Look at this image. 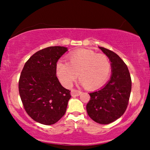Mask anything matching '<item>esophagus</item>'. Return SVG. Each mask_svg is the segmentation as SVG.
I'll use <instances>...</instances> for the list:
<instances>
[{"instance_id":"obj_1","label":"esophagus","mask_w":150,"mask_h":150,"mask_svg":"<svg viewBox=\"0 0 150 150\" xmlns=\"http://www.w3.org/2000/svg\"><path fill=\"white\" fill-rule=\"evenodd\" d=\"M81 93H82V92L80 90H78V89H73L71 90V95L73 96V97H77V96L80 95Z\"/></svg>"}]
</instances>
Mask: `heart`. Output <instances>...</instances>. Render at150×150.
<instances>
[{
	"label": "heart",
	"mask_w": 150,
	"mask_h": 150,
	"mask_svg": "<svg viewBox=\"0 0 150 150\" xmlns=\"http://www.w3.org/2000/svg\"><path fill=\"white\" fill-rule=\"evenodd\" d=\"M68 63L58 61L56 64L57 76L65 87H70L79 77L81 82L89 89H96L103 85L111 73L109 59L104 54L81 49L70 53Z\"/></svg>",
	"instance_id": "b5f03b06"
}]
</instances>
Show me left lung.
<instances>
[{"mask_svg": "<svg viewBox=\"0 0 150 150\" xmlns=\"http://www.w3.org/2000/svg\"><path fill=\"white\" fill-rule=\"evenodd\" d=\"M111 62V80L103 88L89 93L87 112L94 121L108 124L123 116L131 92L132 81L128 67L113 51L99 47Z\"/></svg>", "mask_w": 150, "mask_h": 150, "instance_id": "obj_1", "label": "left lung"}]
</instances>
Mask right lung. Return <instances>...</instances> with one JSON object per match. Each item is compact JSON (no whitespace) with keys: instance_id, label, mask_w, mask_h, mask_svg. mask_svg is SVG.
<instances>
[{"instance_id":"1","label":"right lung","mask_w":150,"mask_h":150,"mask_svg":"<svg viewBox=\"0 0 150 150\" xmlns=\"http://www.w3.org/2000/svg\"><path fill=\"white\" fill-rule=\"evenodd\" d=\"M68 51L50 46L32 55L25 63L19 80V93L27 114L44 125L56 123L64 116L70 91L61 85L56 64Z\"/></svg>"}]
</instances>
